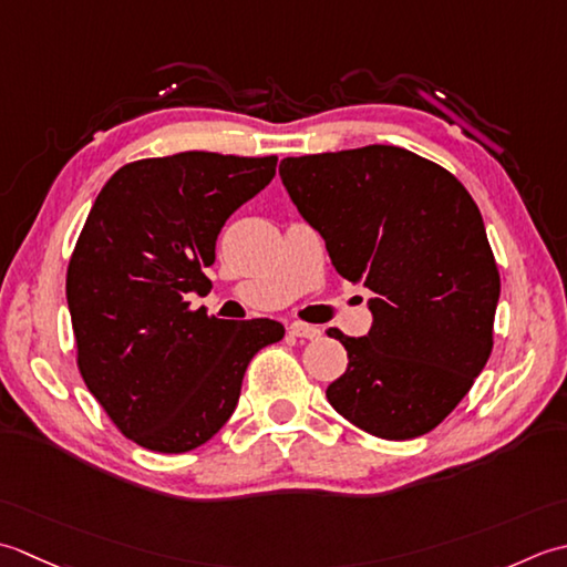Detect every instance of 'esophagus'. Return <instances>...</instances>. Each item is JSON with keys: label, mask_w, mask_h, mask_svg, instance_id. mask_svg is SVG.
Wrapping results in <instances>:
<instances>
[{"label": "esophagus", "mask_w": 567, "mask_h": 567, "mask_svg": "<svg viewBox=\"0 0 567 567\" xmlns=\"http://www.w3.org/2000/svg\"><path fill=\"white\" fill-rule=\"evenodd\" d=\"M288 332L293 334V338H303V340H318L320 338V328L316 326H306V322H293Z\"/></svg>", "instance_id": "obj_1"}]
</instances>
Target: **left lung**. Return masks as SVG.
Masks as SVG:
<instances>
[{
  "mask_svg": "<svg viewBox=\"0 0 567 567\" xmlns=\"http://www.w3.org/2000/svg\"><path fill=\"white\" fill-rule=\"evenodd\" d=\"M279 176L334 271L374 293L364 338L328 332L350 360L330 406L386 441L433 431L492 352L499 271L480 207L453 173L399 146L288 156Z\"/></svg>",
  "mask_w": 567,
  "mask_h": 567,
  "instance_id": "left-lung-1",
  "label": "left lung"
}]
</instances>
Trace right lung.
Returning <instances> with one entry per match:
<instances>
[{"label":"right lung","mask_w":567,"mask_h":567,"mask_svg":"<svg viewBox=\"0 0 567 567\" xmlns=\"http://www.w3.org/2000/svg\"><path fill=\"white\" fill-rule=\"evenodd\" d=\"M276 156L183 152L122 166L92 203L65 279L78 367L114 425L154 453H188L235 413L269 318L188 310L227 217L271 183Z\"/></svg>","instance_id":"obj_1"}]
</instances>
